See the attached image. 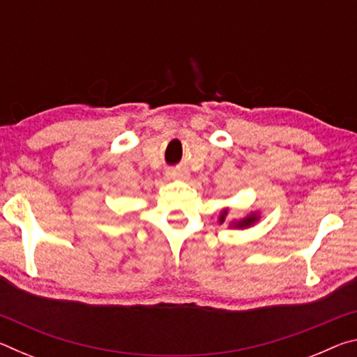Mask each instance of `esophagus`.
Returning <instances> with one entry per match:
<instances>
[{
  "label": "esophagus",
  "mask_w": 357,
  "mask_h": 357,
  "mask_svg": "<svg viewBox=\"0 0 357 357\" xmlns=\"http://www.w3.org/2000/svg\"><path fill=\"white\" fill-rule=\"evenodd\" d=\"M170 174L172 178H179V179H183V178H187L189 176V172L185 170V168H174V170H170Z\"/></svg>",
  "instance_id": "1"
}]
</instances>
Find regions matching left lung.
<instances>
[{"instance_id": "8db88e82", "label": "left lung", "mask_w": 357, "mask_h": 357, "mask_svg": "<svg viewBox=\"0 0 357 357\" xmlns=\"http://www.w3.org/2000/svg\"><path fill=\"white\" fill-rule=\"evenodd\" d=\"M228 217V208L222 209V213L219 215V223L222 225L223 222L227 220ZM259 220V213H250L249 215L243 217V219L239 220H231L229 222V228H239V229H244V228H249L252 225H255V223Z\"/></svg>"}]
</instances>
